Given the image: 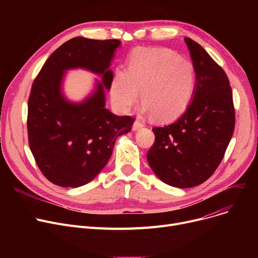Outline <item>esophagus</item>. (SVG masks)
<instances>
[{
	"label": "esophagus",
	"instance_id": "esophagus-1",
	"mask_svg": "<svg viewBox=\"0 0 258 258\" xmlns=\"http://www.w3.org/2000/svg\"><path fill=\"white\" fill-rule=\"evenodd\" d=\"M144 126V124L143 123H141V122L140 121H135L134 122V124H133V131H135V132H136V131H139L140 128H142Z\"/></svg>",
	"mask_w": 258,
	"mask_h": 258
}]
</instances>
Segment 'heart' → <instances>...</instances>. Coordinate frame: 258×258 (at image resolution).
Returning <instances> with one entry per match:
<instances>
[{"label": "heart", "mask_w": 258, "mask_h": 258, "mask_svg": "<svg viewBox=\"0 0 258 258\" xmlns=\"http://www.w3.org/2000/svg\"><path fill=\"white\" fill-rule=\"evenodd\" d=\"M195 69L190 61L166 49H137L127 70L117 69L111 85L115 110L126 113L139 99L140 112L169 121L181 115L191 99Z\"/></svg>", "instance_id": "1"}]
</instances>
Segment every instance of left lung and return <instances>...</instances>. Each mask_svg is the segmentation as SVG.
<instances>
[{
    "instance_id": "8db88e82",
    "label": "left lung",
    "mask_w": 258,
    "mask_h": 258,
    "mask_svg": "<svg viewBox=\"0 0 258 258\" xmlns=\"http://www.w3.org/2000/svg\"><path fill=\"white\" fill-rule=\"evenodd\" d=\"M196 84L190 103L171 124L154 127L147 162L167 185L190 188L204 183L220 165L234 131L232 90L222 68L206 50L184 38Z\"/></svg>"
}]
</instances>
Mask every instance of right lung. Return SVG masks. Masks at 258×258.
<instances>
[{
  "instance_id": "1",
  "label": "right lung",
  "mask_w": 258,
  "mask_h": 258,
  "mask_svg": "<svg viewBox=\"0 0 258 258\" xmlns=\"http://www.w3.org/2000/svg\"><path fill=\"white\" fill-rule=\"evenodd\" d=\"M118 39L74 37L54 51L32 85L28 100V139L38 168L53 184L79 187L90 183L110 160L115 142L132 130L134 119L105 107L110 69ZM83 69L99 76L94 90L79 103L63 93L66 72Z\"/></svg>"
}]
</instances>
